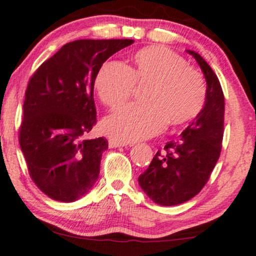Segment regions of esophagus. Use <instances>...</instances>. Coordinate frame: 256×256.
<instances>
[{
  "label": "esophagus",
  "mask_w": 256,
  "mask_h": 256,
  "mask_svg": "<svg viewBox=\"0 0 256 256\" xmlns=\"http://www.w3.org/2000/svg\"><path fill=\"white\" fill-rule=\"evenodd\" d=\"M109 146H110V147H122V146H128V142H120V140L110 139V140H109Z\"/></svg>",
  "instance_id": "obj_1"
}]
</instances>
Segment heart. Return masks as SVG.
Masks as SVG:
<instances>
[{"label": "heart", "mask_w": 256, "mask_h": 256, "mask_svg": "<svg viewBox=\"0 0 256 256\" xmlns=\"http://www.w3.org/2000/svg\"><path fill=\"white\" fill-rule=\"evenodd\" d=\"M133 66L108 61L97 72L96 92L114 110L133 95L136 84H147L145 102L128 104L106 118L103 131L122 142H136L158 134L167 126L182 125L200 112L206 97L202 74L184 58L164 46H150L133 56Z\"/></svg>", "instance_id": "b5f03b06"}]
</instances>
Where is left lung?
<instances>
[{"mask_svg":"<svg viewBox=\"0 0 256 256\" xmlns=\"http://www.w3.org/2000/svg\"><path fill=\"white\" fill-rule=\"evenodd\" d=\"M186 52L195 58L206 80L204 108L178 139L158 150L138 178L146 195L164 206L184 203L203 189L220 156L224 136L225 98L220 82L198 53Z\"/></svg>","mask_w":256,"mask_h":256,"instance_id":"left-lung-1","label":"left lung"}]
</instances>
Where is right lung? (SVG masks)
Wrapping results in <instances>:
<instances>
[{
  "mask_svg": "<svg viewBox=\"0 0 256 256\" xmlns=\"http://www.w3.org/2000/svg\"><path fill=\"white\" fill-rule=\"evenodd\" d=\"M133 42H68L28 80L20 145L32 181L52 200L68 203L81 198L98 178L108 140L84 139L97 122L94 82L104 61Z\"/></svg>",
  "mask_w": 256,
  "mask_h": 256,
  "instance_id": "obj_1",
  "label": "right lung"
}]
</instances>
